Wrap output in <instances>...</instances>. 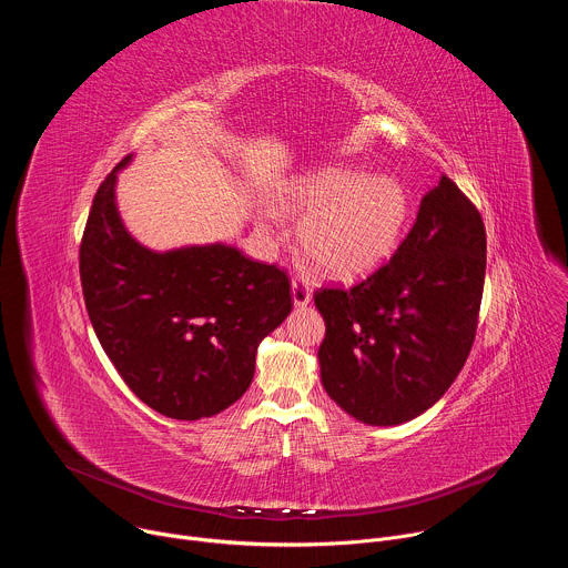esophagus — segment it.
<instances>
[{
	"mask_svg": "<svg viewBox=\"0 0 568 568\" xmlns=\"http://www.w3.org/2000/svg\"><path fill=\"white\" fill-rule=\"evenodd\" d=\"M292 301H294L296 307H305L312 301V290L307 287L305 281L294 278V283H292Z\"/></svg>",
	"mask_w": 568,
	"mask_h": 568,
	"instance_id": "34e87169",
	"label": "esophagus"
}]
</instances>
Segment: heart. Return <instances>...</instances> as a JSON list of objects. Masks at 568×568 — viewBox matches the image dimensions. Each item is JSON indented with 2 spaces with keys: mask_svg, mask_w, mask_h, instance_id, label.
Wrapping results in <instances>:
<instances>
[{
  "mask_svg": "<svg viewBox=\"0 0 568 568\" xmlns=\"http://www.w3.org/2000/svg\"><path fill=\"white\" fill-rule=\"evenodd\" d=\"M287 209L307 213L298 242L307 261L328 278L351 281L375 270L395 247L407 217V197L388 178L351 169H321L294 184ZM276 226V215H265Z\"/></svg>",
  "mask_w": 568,
  "mask_h": 568,
  "instance_id": "1",
  "label": "heart"
}]
</instances>
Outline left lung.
I'll use <instances>...</instances> for the list:
<instances>
[{
    "instance_id": "obj_1",
    "label": "left lung",
    "mask_w": 568,
    "mask_h": 568,
    "mask_svg": "<svg viewBox=\"0 0 568 568\" xmlns=\"http://www.w3.org/2000/svg\"><path fill=\"white\" fill-rule=\"evenodd\" d=\"M483 281V217L443 175L388 263L348 290L314 292L326 321L323 388L366 425H399L427 412L471 351Z\"/></svg>"
}]
</instances>
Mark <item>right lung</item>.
Listing matches in <instances>:
<instances>
[{"instance_id": "add662e5", "label": "right lung", "mask_w": 568, "mask_h": 568, "mask_svg": "<svg viewBox=\"0 0 568 568\" xmlns=\"http://www.w3.org/2000/svg\"><path fill=\"white\" fill-rule=\"evenodd\" d=\"M128 161L99 186L80 240L88 314L105 355L150 409L211 418L250 388L258 344L292 310L290 278L226 245L141 247L114 202Z\"/></svg>"}]
</instances>
